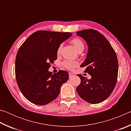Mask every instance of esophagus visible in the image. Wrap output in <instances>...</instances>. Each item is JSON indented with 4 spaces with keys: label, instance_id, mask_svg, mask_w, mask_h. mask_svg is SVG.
Returning <instances> with one entry per match:
<instances>
[{
    "label": "esophagus",
    "instance_id": "34e87169",
    "mask_svg": "<svg viewBox=\"0 0 131 131\" xmlns=\"http://www.w3.org/2000/svg\"><path fill=\"white\" fill-rule=\"evenodd\" d=\"M69 78H70H70H72V77L74 76V74H73L72 73H71V72H69Z\"/></svg>",
    "mask_w": 131,
    "mask_h": 131
}]
</instances>
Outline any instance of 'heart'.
<instances>
[{"mask_svg":"<svg viewBox=\"0 0 131 131\" xmlns=\"http://www.w3.org/2000/svg\"><path fill=\"white\" fill-rule=\"evenodd\" d=\"M71 43L73 44L74 48L77 51H83L84 49V44L83 41L81 40V39L79 38H74L71 40ZM61 48V45L59 46L58 48V52H59ZM77 65V63L76 62L71 61H65L63 62V65L65 66L66 68L68 69L72 70L73 69L75 66Z\"/></svg>","mask_w":131,"mask_h":131,"instance_id":"heart-1","label":"heart"}]
</instances>
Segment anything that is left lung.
<instances>
[{
	"mask_svg": "<svg viewBox=\"0 0 131 131\" xmlns=\"http://www.w3.org/2000/svg\"><path fill=\"white\" fill-rule=\"evenodd\" d=\"M88 46L87 55L81 67L86 66L85 73L91 76L87 79L78 76L81 83L76 91L88 103H101L107 98L116 86L118 77V63L116 52L106 37L92 29L76 32Z\"/></svg>",
	"mask_w": 131,
	"mask_h": 131,
	"instance_id": "obj_1",
	"label": "left lung"
}]
</instances>
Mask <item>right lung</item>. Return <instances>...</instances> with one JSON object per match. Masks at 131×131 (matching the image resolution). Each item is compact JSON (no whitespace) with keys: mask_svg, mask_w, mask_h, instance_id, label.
I'll return each instance as SVG.
<instances>
[{"mask_svg":"<svg viewBox=\"0 0 131 131\" xmlns=\"http://www.w3.org/2000/svg\"><path fill=\"white\" fill-rule=\"evenodd\" d=\"M72 35L69 32L38 30L19 47L15 58V76L21 93L30 102L45 105L58 96L69 74L59 70L52 74L48 69L57 59L59 46Z\"/></svg>","mask_w":131,"mask_h":131,"instance_id":"right-lung-1","label":"right lung"}]
</instances>
